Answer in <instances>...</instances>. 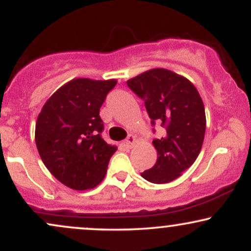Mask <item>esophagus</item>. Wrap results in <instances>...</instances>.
<instances>
[{
  "label": "esophagus",
  "instance_id": "1",
  "mask_svg": "<svg viewBox=\"0 0 251 251\" xmlns=\"http://www.w3.org/2000/svg\"><path fill=\"white\" fill-rule=\"evenodd\" d=\"M124 143H125L126 148H127V149H132V148H133L134 144L137 143V139H135L134 135H128L127 139H126Z\"/></svg>",
  "mask_w": 251,
  "mask_h": 251
}]
</instances>
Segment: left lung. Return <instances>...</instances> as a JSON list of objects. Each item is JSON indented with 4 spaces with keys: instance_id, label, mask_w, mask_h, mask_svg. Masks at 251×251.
<instances>
[{
    "instance_id": "obj_1",
    "label": "left lung",
    "mask_w": 251,
    "mask_h": 251,
    "mask_svg": "<svg viewBox=\"0 0 251 251\" xmlns=\"http://www.w3.org/2000/svg\"><path fill=\"white\" fill-rule=\"evenodd\" d=\"M127 86L145 101L152 124L165 128V135L152 142L157 162L140 175L155 184L175 180L201 150L206 127L203 100L189 79L165 68L144 72L127 80Z\"/></svg>"
}]
</instances>
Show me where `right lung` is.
I'll return each instance as SVG.
<instances>
[{
  "instance_id": "1",
  "label": "right lung",
  "mask_w": 251,
  "mask_h": 251,
  "mask_svg": "<svg viewBox=\"0 0 251 251\" xmlns=\"http://www.w3.org/2000/svg\"><path fill=\"white\" fill-rule=\"evenodd\" d=\"M116 79L76 77L51 94L37 117L35 143L46 168L73 190L93 189L105 178L117 151L101 137L99 116Z\"/></svg>"
}]
</instances>
